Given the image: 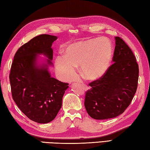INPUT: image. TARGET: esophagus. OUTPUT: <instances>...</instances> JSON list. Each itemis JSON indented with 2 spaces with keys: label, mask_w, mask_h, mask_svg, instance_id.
<instances>
[{
  "label": "esophagus",
  "mask_w": 150,
  "mask_h": 150,
  "mask_svg": "<svg viewBox=\"0 0 150 150\" xmlns=\"http://www.w3.org/2000/svg\"><path fill=\"white\" fill-rule=\"evenodd\" d=\"M81 86H82L83 89L84 90H87V89H89V87H87V85H86V84H84V83H81Z\"/></svg>",
  "instance_id": "obj_1"
}]
</instances>
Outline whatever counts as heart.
<instances>
[{
  "instance_id": "1",
  "label": "heart",
  "mask_w": 150,
  "mask_h": 150,
  "mask_svg": "<svg viewBox=\"0 0 150 150\" xmlns=\"http://www.w3.org/2000/svg\"><path fill=\"white\" fill-rule=\"evenodd\" d=\"M112 57L111 44L104 38L74 42L64 50L63 56L55 60V69L62 78L75 77L76 67H80L84 78L94 80L103 76L110 67Z\"/></svg>"
}]
</instances>
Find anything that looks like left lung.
Returning <instances> with one entry per match:
<instances>
[{
	"mask_svg": "<svg viewBox=\"0 0 150 150\" xmlns=\"http://www.w3.org/2000/svg\"><path fill=\"white\" fill-rule=\"evenodd\" d=\"M113 63L101 77L89 85L84 105L95 120L118 116L129 106L137 91L138 64L134 55L125 42L115 36Z\"/></svg>",
	"mask_w": 150,
	"mask_h": 150,
	"instance_id": "8db88e82",
	"label": "left lung"
}]
</instances>
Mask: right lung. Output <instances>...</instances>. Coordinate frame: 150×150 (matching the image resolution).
Listing matches in <instances>:
<instances>
[{
	"instance_id": "1",
	"label": "right lung",
	"mask_w": 150,
	"mask_h": 150,
	"mask_svg": "<svg viewBox=\"0 0 150 150\" xmlns=\"http://www.w3.org/2000/svg\"><path fill=\"white\" fill-rule=\"evenodd\" d=\"M55 36L40 35L31 39L17 51L10 73L12 98L18 108L30 120L47 123L55 119L62 106L68 83L51 76L53 42ZM49 58L38 65V55Z\"/></svg>"
}]
</instances>
